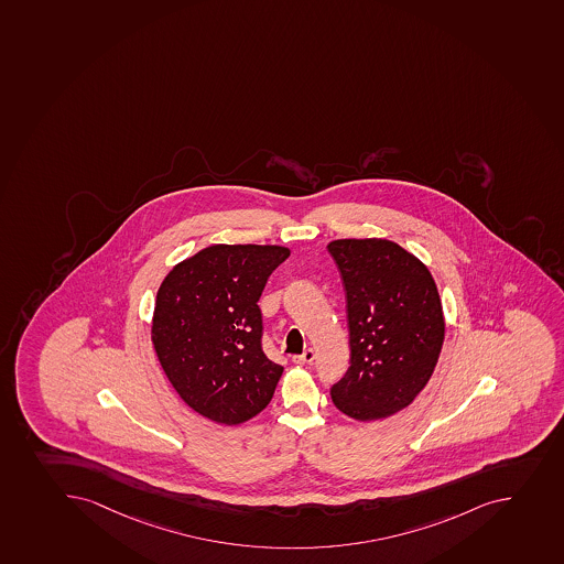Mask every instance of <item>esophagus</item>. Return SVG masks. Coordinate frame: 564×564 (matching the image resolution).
<instances>
[{"instance_id": "obj_1", "label": "esophagus", "mask_w": 564, "mask_h": 564, "mask_svg": "<svg viewBox=\"0 0 564 564\" xmlns=\"http://www.w3.org/2000/svg\"><path fill=\"white\" fill-rule=\"evenodd\" d=\"M291 360L295 364H311L315 360V351H313V349H305L302 355H293Z\"/></svg>"}]
</instances>
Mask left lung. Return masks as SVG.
<instances>
[{
    "mask_svg": "<svg viewBox=\"0 0 564 564\" xmlns=\"http://www.w3.org/2000/svg\"><path fill=\"white\" fill-rule=\"evenodd\" d=\"M327 251L343 279L351 349L333 404L357 421L386 419L415 400L437 366V285L421 260L384 238H344Z\"/></svg>",
    "mask_w": 564,
    "mask_h": 564,
    "instance_id": "1",
    "label": "left lung"
}]
</instances>
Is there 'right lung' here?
<instances>
[{
	"label": "right lung",
	"instance_id": "right-lung-1",
	"mask_svg": "<svg viewBox=\"0 0 564 564\" xmlns=\"http://www.w3.org/2000/svg\"><path fill=\"white\" fill-rule=\"evenodd\" d=\"M288 257L280 246L216 243L160 285L154 351L176 393L209 421L240 424L273 399L284 368L263 352L259 301Z\"/></svg>",
	"mask_w": 564,
	"mask_h": 564
}]
</instances>
